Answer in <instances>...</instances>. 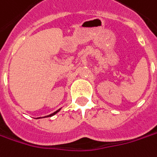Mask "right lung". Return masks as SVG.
Masks as SVG:
<instances>
[{
  "instance_id": "add662e5",
  "label": "right lung",
  "mask_w": 157,
  "mask_h": 157,
  "mask_svg": "<svg viewBox=\"0 0 157 157\" xmlns=\"http://www.w3.org/2000/svg\"><path fill=\"white\" fill-rule=\"evenodd\" d=\"M59 110H60V109H58V110H56V112H54V113L50 114V115H49V116H47V117H52V116H54V115H55V114H56V113H57V112H58Z\"/></svg>"
}]
</instances>
